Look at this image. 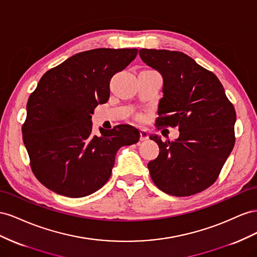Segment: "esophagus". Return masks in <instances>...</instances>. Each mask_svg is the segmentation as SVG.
<instances>
[{"instance_id":"1","label":"esophagus","mask_w":257,"mask_h":257,"mask_svg":"<svg viewBox=\"0 0 257 257\" xmlns=\"http://www.w3.org/2000/svg\"><path fill=\"white\" fill-rule=\"evenodd\" d=\"M149 139V134H148V131L146 130H140V140L141 141H146Z\"/></svg>"}]
</instances>
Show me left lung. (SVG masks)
Returning a JSON list of instances; mask_svg holds the SVG:
<instances>
[{"label": "left lung", "mask_w": 257, "mask_h": 257, "mask_svg": "<svg viewBox=\"0 0 257 257\" xmlns=\"http://www.w3.org/2000/svg\"><path fill=\"white\" fill-rule=\"evenodd\" d=\"M139 55L163 76L156 123L180 131L174 141L150 137L159 146L148 165L151 178L172 196L200 193L216 181L233 149L234 107L213 73L184 53L142 48Z\"/></svg>", "instance_id": "left-lung-1"}]
</instances>
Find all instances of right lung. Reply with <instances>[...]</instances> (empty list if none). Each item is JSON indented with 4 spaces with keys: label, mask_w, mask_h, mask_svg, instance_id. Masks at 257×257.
Wrapping results in <instances>:
<instances>
[{
    "label": "right lung",
    "mask_w": 257,
    "mask_h": 257,
    "mask_svg": "<svg viewBox=\"0 0 257 257\" xmlns=\"http://www.w3.org/2000/svg\"><path fill=\"white\" fill-rule=\"evenodd\" d=\"M137 54V48L87 50L42 76L28 100L23 138L44 186L71 198L97 192L111 177L117 151L139 141L130 124L91 134V116L108 100L109 80Z\"/></svg>",
    "instance_id": "right-lung-1"
}]
</instances>
